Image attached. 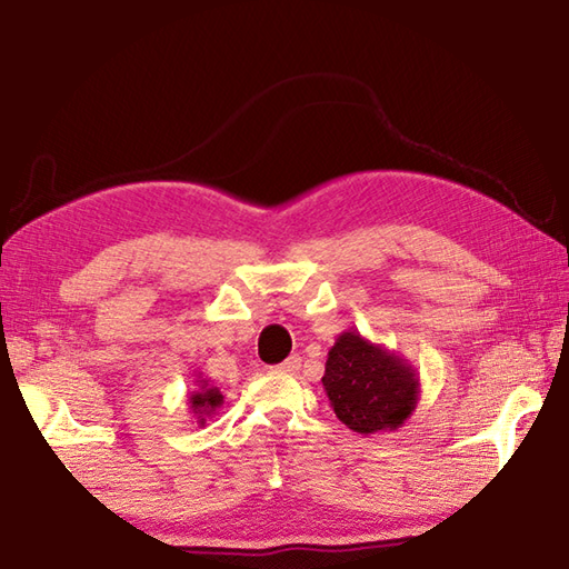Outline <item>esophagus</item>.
I'll return each instance as SVG.
<instances>
[{
    "label": "esophagus",
    "mask_w": 569,
    "mask_h": 569,
    "mask_svg": "<svg viewBox=\"0 0 569 569\" xmlns=\"http://www.w3.org/2000/svg\"><path fill=\"white\" fill-rule=\"evenodd\" d=\"M300 361H303V359H300L298 355H291L286 361H281V365H278L276 369L278 371H286V373H296L300 369Z\"/></svg>",
    "instance_id": "34e87169"
}]
</instances>
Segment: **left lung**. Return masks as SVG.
Returning a JSON list of instances; mask_svg holds the SVG:
<instances>
[{"label": "left lung", "instance_id": "left-lung-1", "mask_svg": "<svg viewBox=\"0 0 569 569\" xmlns=\"http://www.w3.org/2000/svg\"><path fill=\"white\" fill-rule=\"evenodd\" d=\"M322 386L335 416L359 435L398 430L420 398L416 367L357 330L342 332L330 347Z\"/></svg>", "mask_w": 569, "mask_h": 569}]
</instances>
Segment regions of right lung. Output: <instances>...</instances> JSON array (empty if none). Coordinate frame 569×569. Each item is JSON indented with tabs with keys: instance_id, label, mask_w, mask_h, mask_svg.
<instances>
[{
	"instance_id": "obj_1",
	"label": "right lung",
	"mask_w": 569,
	"mask_h": 569,
	"mask_svg": "<svg viewBox=\"0 0 569 569\" xmlns=\"http://www.w3.org/2000/svg\"><path fill=\"white\" fill-rule=\"evenodd\" d=\"M196 386L198 389L188 393V408L198 418V426H204V420L212 418L222 408L224 396L217 386L210 383V379H202V373H198Z\"/></svg>"
}]
</instances>
